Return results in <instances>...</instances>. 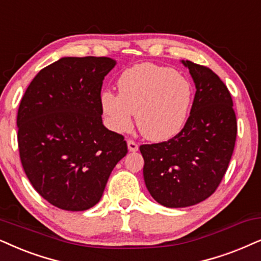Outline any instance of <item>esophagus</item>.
Returning a JSON list of instances; mask_svg holds the SVG:
<instances>
[{"mask_svg":"<svg viewBox=\"0 0 261 261\" xmlns=\"http://www.w3.org/2000/svg\"><path fill=\"white\" fill-rule=\"evenodd\" d=\"M127 146H128V150H129L130 152H137L138 151V144L134 143L133 140H128L127 141Z\"/></svg>","mask_w":261,"mask_h":261,"instance_id":"1","label":"esophagus"}]
</instances>
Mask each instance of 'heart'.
<instances>
[{"mask_svg":"<svg viewBox=\"0 0 261 261\" xmlns=\"http://www.w3.org/2000/svg\"><path fill=\"white\" fill-rule=\"evenodd\" d=\"M118 94L103 91L100 109L108 126L127 132L133 126L152 141H165L181 132L192 106L191 83L168 67L139 63L124 70L117 80Z\"/></svg>","mask_w":261,"mask_h":261,"instance_id":"1","label":"heart"}]
</instances>
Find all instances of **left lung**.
Listing matches in <instances>:
<instances>
[{"mask_svg":"<svg viewBox=\"0 0 261 261\" xmlns=\"http://www.w3.org/2000/svg\"><path fill=\"white\" fill-rule=\"evenodd\" d=\"M181 62L197 89L187 122L170 140L140 146L147 191L170 208L193 206L213 194L228 169L238 133L224 83L207 67Z\"/></svg>","mask_w":261,"mask_h":261,"instance_id":"8db88e82","label":"left lung"}]
</instances>
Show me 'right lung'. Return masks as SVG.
<instances>
[{"instance_id": "1", "label": "right lung", "mask_w": 261, "mask_h": 261, "mask_svg": "<svg viewBox=\"0 0 261 261\" xmlns=\"http://www.w3.org/2000/svg\"><path fill=\"white\" fill-rule=\"evenodd\" d=\"M109 57H62L35 76L18 111L20 160L33 188L66 211H85L103 195L127 154L122 135L101 121L99 96Z\"/></svg>"}]
</instances>
